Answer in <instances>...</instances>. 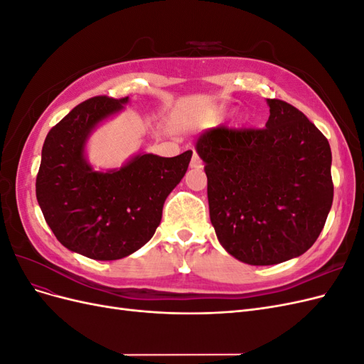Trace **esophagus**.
I'll return each mask as SVG.
<instances>
[{
    "mask_svg": "<svg viewBox=\"0 0 364 364\" xmlns=\"http://www.w3.org/2000/svg\"><path fill=\"white\" fill-rule=\"evenodd\" d=\"M190 167H191V168H202V167H203V162H202V159L199 158V155H197V153H194V155H193L191 162H190Z\"/></svg>",
    "mask_w": 364,
    "mask_h": 364,
    "instance_id": "esophagus-1",
    "label": "esophagus"
}]
</instances>
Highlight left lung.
Returning <instances> with one entry per match:
<instances>
[{
  "mask_svg": "<svg viewBox=\"0 0 364 364\" xmlns=\"http://www.w3.org/2000/svg\"><path fill=\"white\" fill-rule=\"evenodd\" d=\"M264 129H208L196 142L209 217L228 253L272 266L310 249L333 205L329 142L299 109L267 98Z\"/></svg>",
  "mask_w": 364,
  "mask_h": 364,
  "instance_id": "left-lung-1",
  "label": "left lung"
}]
</instances>
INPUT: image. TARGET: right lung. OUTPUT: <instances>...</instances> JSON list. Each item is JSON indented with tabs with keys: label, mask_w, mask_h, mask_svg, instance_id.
<instances>
[{
	"label": "right lung",
	"mask_w": 364,
	"mask_h": 364,
	"mask_svg": "<svg viewBox=\"0 0 364 364\" xmlns=\"http://www.w3.org/2000/svg\"><path fill=\"white\" fill-rule=\"evenodd\" d=\"M127 102L129 97L90 98L48 132L42 147L36 178L42 214L65 247L91 259H121L147 243L193 155L139 153L121 168L95 171L85 156L86 141Z\"/></svg>",
	"instance_id": "right-lung-1"
}]
</instances>
